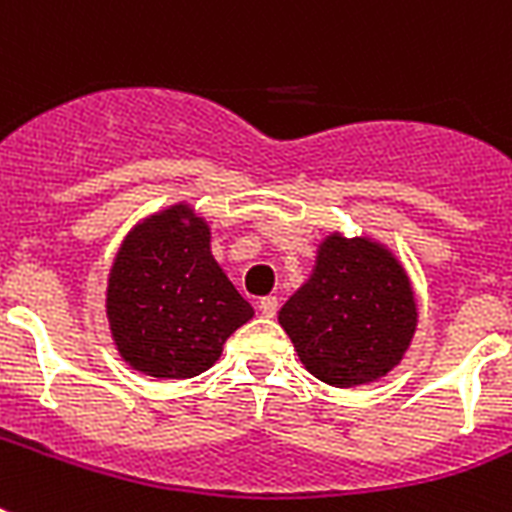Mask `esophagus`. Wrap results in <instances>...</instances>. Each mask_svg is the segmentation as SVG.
<instances>
[{"instance_id": "obj_1", "label": "esophagus", "mask_w": 512, "mask_h": 512, "mask_svg": "<svg viewBox=\"0 0 512 512\" xmlns=\"http://www.w3.org/2000/svg\"><path fill=\"white\" fill-rule=\"evenodd\" d=\"M257 308H260V313H263L265 319H273L276 311H279V300H276V297H260Z\"/></svg>"}]
</instances>
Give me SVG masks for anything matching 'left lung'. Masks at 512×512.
Here are the masks:
<instances>
[{"label":"left lung","mask_w":512,"mask_h":512,"mask_svg":"<svg viewBox=\"0 0 512 512\" xmlns=\"http://www.w3.org/2000/svg\"><path fill=\"white\" fill-rule=\"evenodd\" d=\"M279 324L313 377L353 388L401 364L417 329V300L388 247L329 233L311 279L284 303Z\"/></svg>","instance_id":"1"}]
</instances>
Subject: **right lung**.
Instances as JSON below:
<instances>
[{
    "mask_svg": "<svg viewBox=\"0 0 512 512\" xmlns=\"http://www.w3.org/2000/svg\"><path fill=\"white\" fill-rule=\"evenodd\" d=\"M212 231L191 204L146 217L116 252L106 316L119 356L159 380L207 372L255 311L217 265Z\"/></svg>",
    "mask_w": 512,
    "mask_h": 512,
    "instance_id": "right-lung-1",
    "label": "right lung"
}]
</instances>
